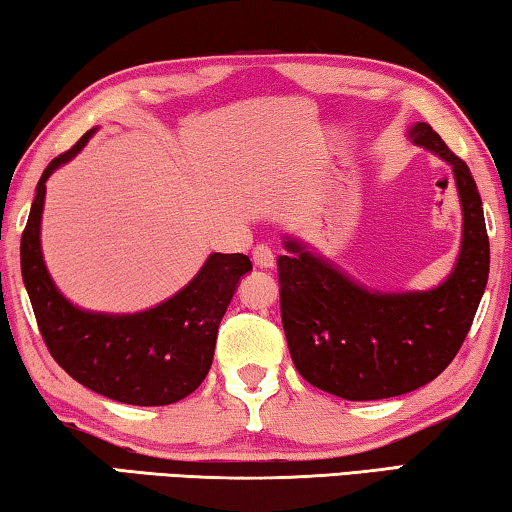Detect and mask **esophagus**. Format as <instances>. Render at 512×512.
Masks as SVG:
<instances>
[{
	"label": "esophagus",
	"mask_w": 512,
	"mask_h": 512,
	"mask_svg": "<svg viewBox=\"0 0 512 512\" xmlns=\"http://www.w3.org/2000/svg\"><path fill=\"white\" fill-rule=\"evenodd\" d=\"M251 258H254L256 268H274V254L270 247H265V244H256L254 251H251Z\"/></svg>",
	"instance_id": "esophagus-1"
}]
</instances>
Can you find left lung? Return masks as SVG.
Returning <instances> with one entry per match:
<instances>
[{"label": "left lung", "instance_id": "obj_1", "mask_svg": "<svg viewBox=\"0 0 512 512\" xmlns=\"http://www.w3.org/2000/svg\"><path fill=\"white\" fill-rule=\"evenodd\" d=\"M413 145L453 168L462 205L459 254L439 286L376 291L284 235L279 256L281 321L302 379L348 402L406 395L434 381L462 346L490 274L483 201L469 166L427 122L406 129Z\"/></svg>", "mask_w": 512, "mask_h": 512}]
</instances>
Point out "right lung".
Masks as SVG:
<instances>
[{
	"label": "right lung",
	"mask_w": 512,
	"mask_h": 512,
	"mask_svg": "<svg viewBox=\"0 0 512 512\" xmlns=\"http://www.w3.org/2000/svg\"><path fill=\"white\" fill-rule=\"evenodd\" d=\"M96 127L43 170L20 240V270L48 351L71 379L133 406H166L191 395L210 372L219 323L251 261L210 254L187 286L136 314L83 309L55 286L41 251L46 182L90 143Z\"/></svg>",
	"instance_id": "add662e5"
}]
</instances>
